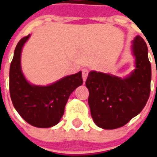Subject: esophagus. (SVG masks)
<instances>
[{"label": "esophagus", "mask_w": 157, "mask_h": 157, "mask_svg": "<svg viewBox=\"0 0 157 157\" xmlns=\"http://www.w3.org/2000/svg\"><path fill=\"white\" fill-rule=\"evenodd\" d=\"M88 74H89L88 69H86V68L82 69V79L84 82L86 81V78H87V77H88Z\"/></svg>", "instance_id": "obj_1"}]
</instances>
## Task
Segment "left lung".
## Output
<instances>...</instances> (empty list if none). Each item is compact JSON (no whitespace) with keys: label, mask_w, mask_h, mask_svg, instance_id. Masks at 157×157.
<instances>
[{"label":"left lung","mask_w":157,"mask_h":157,"mask_svg":"<svg viewBox=\"0 0 157 157\" xmlns=\"http://www.w3.org/2000/svg\"><path fill=\"white\" fill-rule=\"evenodd\" d=\"M135 68L124 78L91 71L86 82L91 116L98 127L113 130L138 116L150 94L151 64L148 48L141 36L132 41Z\"/></svg>","instance_id":"1"}]
</instances>
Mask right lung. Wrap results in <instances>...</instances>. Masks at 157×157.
Instances as JSON below:
<instances>
[{
    "label": "right lung",
    "mask_w": 157,
    "mask_h": 157,
    "mask_svg": "<svg viewBox=\"0 0 157 157\" xmlns=\"http://www.w3.org/2000/svg\"><path fill=\"white\" fill-rule=\"evenodd\" d=\"M30 36L23 37L14 52L9 71L11 99L25 121L34 127L48 128L59 123L70 95L83 83L82 71L65 76L48 86L29 82L22 71L21 53Z\"/></svg>",
    "instance_id": "right-lung-1"
}]
</instances>
